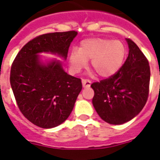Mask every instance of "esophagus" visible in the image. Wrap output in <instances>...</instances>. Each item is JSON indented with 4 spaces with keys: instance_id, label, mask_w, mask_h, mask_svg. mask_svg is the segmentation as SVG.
Returning <instances> with one entry per match:
<instances>
[{
    "instance_id": "34e87169",
    "label": "esophagus",
    "mask_w": 160,
    "mask_h": 160,
    "mask_svg": "<svg viewBox=\"0 0 160 160\" xmlns=\"http://www.w3.org/2000/svg\"><path fill=\"white\" fill-rule=\"evenodd\" d=\"M82 87H90V85H91V82L88 79H82Z\"/></svg>"
}]
</instances>
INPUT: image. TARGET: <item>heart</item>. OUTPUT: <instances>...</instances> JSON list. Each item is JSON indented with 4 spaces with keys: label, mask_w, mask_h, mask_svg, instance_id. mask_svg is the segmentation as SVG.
I'll use <instances>...</instances> for the list:
<instances>
[{
    "label": "heart",
    "mask_w": 160,
    "mask_h": 160,
    "mask_svg": "<svg viewBox=\"0 0 160 160\" xmlns=\"http://www.w3.org/2000/svg\"><path fill=\"white\" fill-rule=\"evenodd\" d=\"M127 49L122 42L100 38H87L82 41L78 50L73 49L69 61L71 70L81 71L91 59V67L102 78H110L122 66Z\"/></svg>",
    "instance_id": "1"
}]
</instances>
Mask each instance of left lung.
<instances>
[{
    "label": "left lung",
    "instance_id": "obj_1",
    "mask_svg": "<svg viewBox=\"0 0 160 160\" xmlns=\"http://www.w3.org/2000/svg\"><path fill=\"white\" fill-rule=\"evenodd\" d=\"M128 57L115 74L90 87L92 99L100 118L113 125H120L135 118L145 106L149 94L151 71L148 60L132 40L126 39Z\"/></svg>",
    "mask_w": 160,
    "mask_h": 160
}]
</instances>
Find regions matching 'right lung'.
<instances>
[{
    "label": "right lung",
    "instance_id": "obj_1",
    "mask_svg": "<svg viewBox=\"0 0 160 160\" xmlns=\"http://www.w3.org/2000/svg\"><path fill=\"white\" fill-rule=\"evenodd\" d=\"M77 34L73 30L36 37L22 48L11 66L10 85L18 108L39 128H55L65 122L82 85L81 79L65 72L60 61L44 64L38 53H51L66 60Z\"/></svg>",
    "mask_w": 160,
    "mask_h": 160
}]
</instances>
